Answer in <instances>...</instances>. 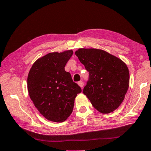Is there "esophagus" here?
Listing matches in <instances>:
<instances>
[{
	"label": "esophagus",
	"instance_id": "esophagus-1",
	"mask_svg": "<svg viewBox=\"0 0 151 151\" xmlns=\"http://www.w3.org/2000/svg\"><path fill=\"white\" fill-rule=\"evenodd\" d=\"M78 84L79 86H80L81 88H83V87L84 86V83H83V81L78 82Z\"/></svg>",
	"mask_w": 151,
	"mask_h": 151
}]
</instances>
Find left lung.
Here are the masks:
<instances>
[{
	"label": "left lung",
	"instance_id": "1",
	"mask_svg": "<svg viewBox=\"0 0 151 151\" xmlns=\"http://www.w3.org/2000/svg\"><path fill=\"white\" fill-rule=\"evenodd\" d=\"M75 55L89 72L84 94L100 113L114 111L121 105L127 92L129 72L127 65L102 49L81 48Z\"/></svg>",
	"mask_w": 151,
	"mask_h": 151
}]
</instances>
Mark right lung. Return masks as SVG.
<instances>
[{"instance_id": "obj_1", "label": "right lung", "mask_w": 151, "mask_h": 151, "mask_svg": "<svg viewBox=\"0 0 151 151\" xmlns=\"http://www.w3.org/2000/svg\"><path fill=\"white\" fill-rule=\"evenodd\" d=\"M73 50L46 54L35 61L28 76V90L35 108L49 121L63 122L70 116L82 90L65 70Z\"/></svg>"}]
</instances>
